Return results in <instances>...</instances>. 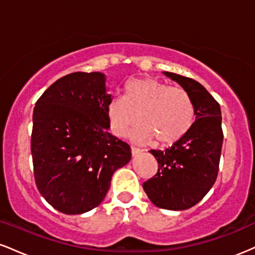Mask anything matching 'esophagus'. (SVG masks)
I'll use <instances>...</instances> for the list:
<instances>
[{"label": "esophagus", "instance_id": "1", "mask_svg": "<svg viewBox=\"0 0 255 255\" xmlns=\"http://www.w3.org/2000/svg\"><path fill=\"white\" fill-rule=\"evenodd\" d=\"M130 150H131V156H133V157L137 156V154H140L142 152V150H140V148L135 147V146H131Z\"/></svg>", "mask_w": 255, "mask_h": 255}]
</instances>
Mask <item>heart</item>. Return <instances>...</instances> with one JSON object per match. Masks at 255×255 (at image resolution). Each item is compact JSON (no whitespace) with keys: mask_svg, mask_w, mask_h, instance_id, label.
<instances>
[{"mask_svg":"<svg viewBox=\"0 0 255 255\" xmlns=\"http://www.w3.org/2000/svg\"><path fill=\"white\" fill-rule=\"evenodd\" d=\"M107 115L114 133L124 136L135 125L133 137L139 142L156 140L159 146L175 144L192 128L195 110L183 90L171 87L152 78H139L127 83L124 97L109 101Z\"/></svg>","mask_w":255,"mask_h":255,"instance_id":"1","label":"heart"}]
</instances>
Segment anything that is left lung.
<instances>
[{
    "mask_svg": "<svg viewBox=\"0 0 255 255\" xmlns=\"http://www.w3.org/2000/svg\"><path fill=\"white\" fill-rule=\"evenodd\" d=\"M192 99L195 121L188 133L164 151L151 150L158 171L142 183L156 206L181 211L194 206L209 193L218 175L223 145L221 107L201 84L164 72Z\"/></svg>",
    "mask_w": 255,
    "mask_h": 255,
    "instance_id": "obj_1",
    "label": "left lung"
}]
</instances>
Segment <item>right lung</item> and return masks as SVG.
Wrapping results in <instances>:
<instances>
[{
    "mask_svg": "<svg viewBox=\"0 0 255 255\" xmlns=\"http://www.w3.org/2000/svg\"><path fill=\"white\" fill-rule=\"evenodd\" d=\"M111 99L103 73L77 72L55 81L33 109L31 152L37 188L57 211L80 215L97 207L130 147L110 134Z\"/></svg>",
    "mask_w": 255,
    "mask_h": 255,
    "instance_id": "right-lung-1",
    "label": "right lung"
}]
</instances>
